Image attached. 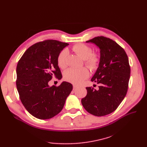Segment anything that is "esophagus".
I'll return each instance as SVG.
<instances>
[{
	"label": "esophagus",
	"mask_w": 147,
	"mask_h": 147,
	"mask_svg": "<svg viewBox=\"0 0 147 147\" xmlns=\"http://www.w3.org/2000/svg\"><path fill=\"white\" fill-rule=\"evenodd\" d=\"M78 87V85H76V84H74V85H73V88H74V90H75V89L77 88Z\"/></svg>",
	"instance_id": "34e87169"
}]
</instances>
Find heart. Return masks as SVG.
Segmentation results:
<instances>
[{"label":"heart","mask_w":147,"mask_h":147,"mask_svg":"<svg viewBox=\"0 0 147 147\" xmlns=\"http://www.w3.org/2000/svg\"><path fill=\"white\" fill-rule=\"evenodd\" d=\"M72 50L84 60V64L92 71H94L99 67L100 58L98 53H92V49L85 44L79 43L75 45ZM68 56V50L64 49L57 56V63L61 69H65L67 63V59ZM90 75L89 70L86 67L80 69L69 68L64 72V78L65 81L71 83L78 84L81 83L87 78Z\"/></svg>","instance_id":"b5f03b06"}]
</instances>
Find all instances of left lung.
<instances>
[{"label":"left lung","instance_id":"left-lung-1","mask_svg":"<svg viewBox=\"0 0 147 147\" xmlns=\"http://www.w3.org/2000/svg\"><path fill=\"white\" fill-rule=\"evenodd\" d=\"M86 42L100 48V64L91 78L100 86L98 90L86 88L87 95L82 104L90 113L105 116L114 112L126 95L131 73L128 57L124 49L109 38L96 37Z\"/></svg>","mask_w":147,"mask_h":147}]
</instances>
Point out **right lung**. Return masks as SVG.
<instances>
[{
    "label": "right lung",
    "instance_id": "add662e5",
    "mask_svg": "<svg viewBox=\"0 0 147 147\" xmlns=\"http://www.w3.org/2000/svg\"><path fill=\"white\" fill-rule=\"evenodd\" d=\"M69 44L47 40L34 44L26 50L16 67V88L25 109L34 117L50 119L63 109L72 84L63 82L50 86L53 77L61 79L57 63L59 53Z\"/></svg>",
    "mask_w": 147,
    "mask_h": 147
}]
</instances>
